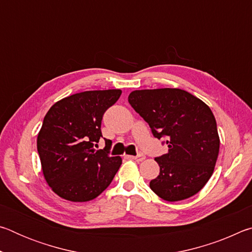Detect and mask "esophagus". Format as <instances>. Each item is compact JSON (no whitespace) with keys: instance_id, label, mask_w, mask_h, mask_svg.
<instances>
[{"instance_id":"esophagus-1","label":"esophagus","mask_w":252,"mask_h":252,"mask_svg":"<svg viewBox=\"0 0 252 252\" xmlns=\"http://www.w3.org/2000/svg\"><path fill=\"white\" fill-rule=\"evenodd\" d=\"M131 159L135 160L136 162H141V161H143L144 159H146V157H144L143 155H138V156H135V157H131Z\"/></svg>"}]
</instances>
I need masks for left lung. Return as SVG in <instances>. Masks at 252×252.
Returning <instances> with one entry per match:
<instances>
[{"instance_id": "1", "label": "left lung", "mask_w": 252, "mask_h": 252, "mask_svg": "<svg viewBox=\"0 0 252 252\" xmlns=\"http://www.w3.org/2000/svg\"><path fill=\"white\" fill-rule=\"evenodd\" d=\"M129 103L149 123L156 138H167L168 152L156 158L160 173L151 190L165 201L198 193L211 178L220 139L211 109L181 89L135 90Z\"/></svg>"}]
</instances>
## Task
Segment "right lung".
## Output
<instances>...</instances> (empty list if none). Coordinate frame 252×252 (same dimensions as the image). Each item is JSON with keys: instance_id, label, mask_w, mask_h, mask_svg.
<instances>
[{"instance_id": "right-lung-1", "label": "right lung", "mask_w": 252, "mask_h": 252, "mask_svg": "<svg viewBox=\"0 0 252 252\" xmlns=\"http://www.w3.org/2000/svg\"><path fill=\"white\" fill-rule=\"evenodd\" d=\"M121 90H95L63 97L51 106L37 134L42 172L55 194L72 202L95 199L109 187L122 163L110 157V140L96 151L105 110Z\"/></svg>"}]
</instances>
